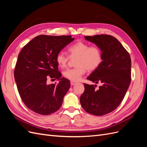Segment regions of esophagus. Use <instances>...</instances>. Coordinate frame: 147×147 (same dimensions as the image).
Masks as SVG:
<instances>
[{"instance_id": "obj_1", "label": "esophagus", "mask_w": 147, "mask_h": 147, "mask_svg": "<svg viewBox=\"0 0 147 147\" xmlns=\"http://www.w3.org/2000/svg\"><path fill=\"white\" fill-rule=\"evenodd\" d=\"M77 83V82H73V81H71L70 82V84L72 86H73V85H74V84H75Z\"/></svg>"}]
</instances>
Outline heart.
I'll return each mask as SVG.
<instances>
[{
    "instance_id": "obj_1",
    "label": "heart",
    "mask_w": 147,
    "mask_h": 147,
    "mask_svg": "<svg viewBox=\"0 0 147 147\" xmlns=\"http://www.w3.org/2000/svg\"><path fill=\"white\" fill-rule=\"evenodd\" d=\"M67 50L69 56L61 51L56 55V60L60 67L64 68L67 64L69 57L71 58L77 57L75 59L76 67L66 70L63 73L64 77L71 81L80 80L86 69L89 71L94 70L102 62V51L96 45L90 46L87 43L78 42L69 47Z\"/></svg>"
}]
</instances>
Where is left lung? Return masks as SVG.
I'll return each mask as SVG.
<instances>
[{
	"label": "left lung",
	"instance_id": "1",
	"mask_svg": "<svg viewBox=\"0 0 147 147\" xmlns=\"http://www.w3.org/2000/svg\"><path fill=\"white\" fill-rule=\"evenodd\" d=\"M102 51V62L87 77L88 80L101 83L96 85L84 83V91L80 101L86 112L102 116L113 112L123 101L131 81L130 55L118 40L110 35L85 36Z\"/></svg>",
	"mask_w": 147,
	"mask_h": 147
}]
</instances>
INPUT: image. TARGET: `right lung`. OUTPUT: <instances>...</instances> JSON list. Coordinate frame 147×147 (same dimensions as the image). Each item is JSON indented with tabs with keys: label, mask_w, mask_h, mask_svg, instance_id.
I'll use <instances>...</instances> for the list:
<instances>
[{
	"label": "right lung",
	"mask_w": 147,
	"mask_h": 147,
	"mask_svg": "<svg viewBox=\"0 0 147 147\" xmlns=\"http://www.w3.org/2000/svg\"><path fill=\"white\" fill-rule=\"evenodd\" d=\"M74 40L71 35H38L20 53L15 80L22 100L33 112L48 115L61 107L70 83L69 80L61 78L56 57ZM48 78L59 79L60 82L48 85Z\"/></svg>",
	"instance_id": "add662e5"
}]
</instances>
